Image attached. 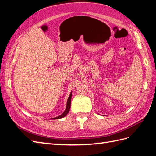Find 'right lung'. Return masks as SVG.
I'll use <instances>...</instances> for the list:
<instances>
[{
    "label": "right lung",
    "instance_id": "obj_1",
    "mask_svg": "<svg viewBox=\"0 0 156 156\" xmlns=\"http://www.w3.org/2000/svg\"><path fill=\"white\" fill-rule=\"evenodd\" d=\"M72 93L71 92L69 94V96L68 99V101H67V104H66V109L64 111V112L62 113V115H60V116H57V117H55V118H53V119H62V118L64 117L67 115L68 113L69 112V111L70 109V107H71V99H72Z\"/></svg>",
    "mask_w": 156,
    "mask_h": 156
}]
</instances>
